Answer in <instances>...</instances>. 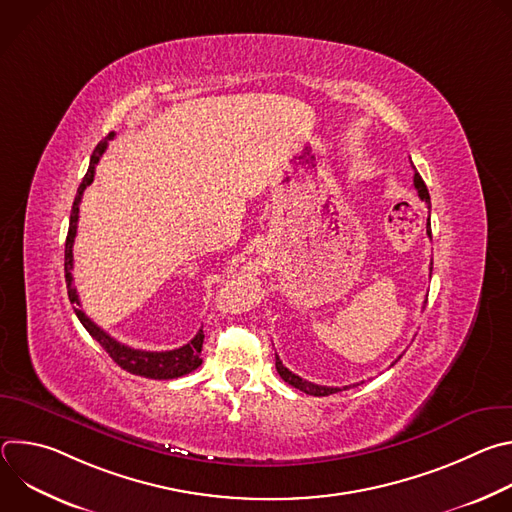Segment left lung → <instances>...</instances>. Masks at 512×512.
Segmentation results:
<instances>
[{
  "instance_id": "1",
  "label": "left lung",
  "mask_w": 512,
  "mask_h": 512,
  "mask_svg": "<svg viewBox=\"0 0 512 512\" xmlns=\"http://www.w3.org/2000/svg\"><path fill=\"white\" fill-rule=\"evenodd\" d=\"M413 186H415V190H417V194H419V198L427 204V208H431V200H429V192H427V186H425V182L421 180V176L415 172L413 174ZM427 237H431V227H429V218H427ZM431 269H433V263H431V267H429V273H431ZM397 362V360H395ZM275 369H277V373H279V377L287 383V385H291V387H296V389H300V391H304V393H308V395H314V397H326V395H332V393H338V391H342V389H350V387H324V385H316V383H310V381H306V379H302V377H298V375H294L291 373L287 367H283V362L279 360V356H275ZM356 387V385H354Z\"/></svg>"
}]
</instances>
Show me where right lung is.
<instances>
[{
	"mask_svg": "<svg viewBox=\"0 0 512 512\" xmlns=\"http://www.w3.org/2000/svg\"><path fill=\"white\" fill-rule=\"evenodd\" d=\"M113 131L101 139L97 143V148L91 156V164L89 170L77 190L75 202H72V210H70V223H68V235H66V245H64V277H66V289H68V300L70 304L75 306V314L81 320V324L87 328V332L107 350V354L119 364V367L131 375L137 377H145V379H158V381H168V379H178L182 375H188L192 371H196L202 358H200V350H202V342H204V332L198 330V334L184 346L174 348V350H139V348H131L127 344H121L119 340H115L113 336H109L103 328H99L79 306V294L77 287L72 285V245H75V237H77V223H79V204L83 198V192L87 186H91L93 178H95V168L101 160V156L105 154L109 139H113Z\"/></svg>",
	"mask_w": 512,
	"mask_h": 512,
	"instance_id": "right-lung-1",
	"label": "right lung"
}]
</instances>
